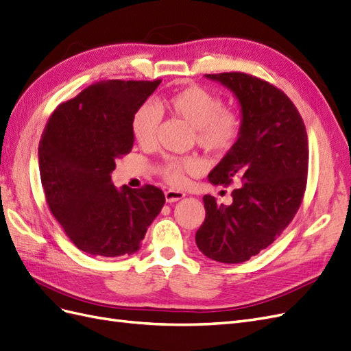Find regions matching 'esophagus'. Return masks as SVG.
Listing matches in <instances>:
<instances>
[{"label":"esophagus","mask_w":351,"mask_h":351,"mask_svg":"<svg viewBox=\"0 0 351 351\" xmlns=\"http://www.w3.org/2000/svg\"><path fill=\"white\" fill-rule=\"evenodd\" d=\"M186 195L183 192H178V190H167L165 192V200L168 202V204H171V202H177L180 199H183Z\"/></svg>","instance_id":"34e87169"}]
</instances>
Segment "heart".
<instances>
[{
	"label": "heart",
	"instance_id": "1",
	"mask_svg": "<svg viewBox=\"0 0 351 351\" xmlns=\"http://www.w3.org/2000/svg\"><path fill=\"white\" fill-rule=\"evenodd\" d=\"M173 115L184 120L195 129L196 143L209 155L221 156L227 154L239 141L241 133L240 115L230 108L210 90L192 84L161 101ZM161 124V111L154 104H143L137 108L130 121V130L134 141L143 147H152ZM199 162L193 158L168 156L159 164L158 171L168 184L182 187L187 174H195Z\"/></svg>",
	"mask_w": 351,
	"mask_h": 351
}]
</instances>
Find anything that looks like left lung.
Wrapping results in <instances>:
<instances>
[{"label": "left lung", "instance_id": "obj_1", "mask_svg": "<svg viewBox=\"0 0 351 351\" xmlns=\"http://www.w3.org/2000/svg\"><path fill=\"white\" fill-rule=\"evenodd\" d=\"M226 84L241 105L237 143L209 173V182L230 186L232 204L205 195V221L196 244L222 263L249 261L281 236L299 210L307 183L309 145L300 112L287 95L241 71L206 74Z\"/></svg>", "mask_w": 351, "mask_h": 351}]
</instances>
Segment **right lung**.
Wrapping results in <instances>:
<instances>
[{
  "mask_svg": "<svg viewBox=\"0 0 351 351\" xmlns=\"http://www.w3.org/2000/svg\"><path fill=\"white\" fill-rule=\"evenodd\" d=\"M155 80H102L51 114L39 142V173L51 214L76 247L115 258L139 250L161 212L159 187L123 186L111 173L132 152L133 112L158 88Z\"/></svg>",
  "mask_w": 351,
  "mask_h": 351,
  "instance_id": "obj_1",
  "label": "right lung"
}]
</instances>
